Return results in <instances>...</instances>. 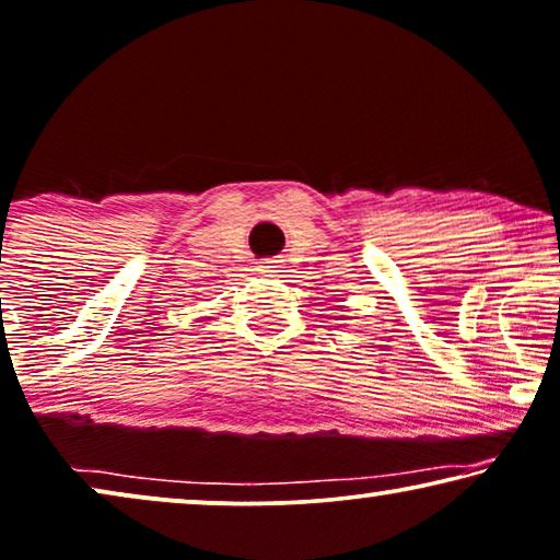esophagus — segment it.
Returning <instances> with one entry per match:
<instances>
[{"label":"esophagus","instance_id":"obj_1","mask_svg":"<svg viewBox=\"0 0 560 560\" xmlns=\"http://www.w3.org/2000/svg\"><path fill=\"white\" fill-rule=\"evenodd\" d=\"M258 271H261L264 277H277V273L281 271V266H279V261H261Z\"/></svg>","mask_w":560,"mask_h":560}]
</instances>
